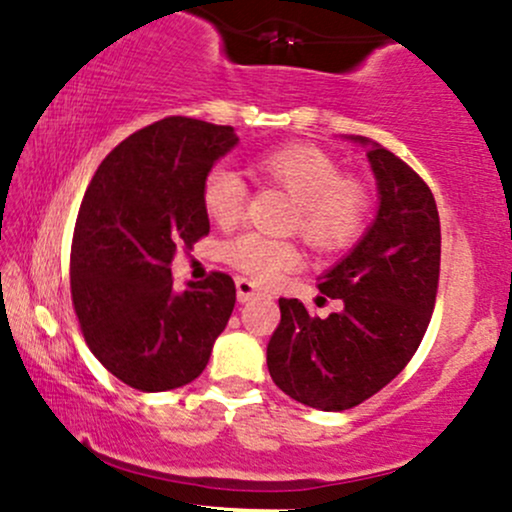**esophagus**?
I'll return each mask as SVG.
<instances>
[{"label":"esophagus","mask_w":512,"mask_h":512,"mask_svg":"<svg viewBox=\"0 0 512 512\" xmlns=\"http://www.w3.org/2000/svg\"><path fill=\"white\" fill-rule=\"evenodd\" d=\"M236 291H238L240 303H248V301H252V298L260 296V289H257L250 279H243V276H238L236 279Z\"/></svg>","instance_id":"34e87169"}]
</instances>
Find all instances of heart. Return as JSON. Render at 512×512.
I'll list each match as a JSON object with an SVG mask.
<instances>
[{
    "mask_svg": "<svg viewBox=\"0 0 512 512\" xmlns=\"http://www.w3.org/2000/svg\"><path fill=\"white\" fill-rule=\"evenodd\" d=\"M262 180L279 185L296 202L293 228L322 252L349 248L368 221L370 197L356 178H346L327 151L310 144H286L255 161ZM245 182L233 168L214 166L204 175L202 207L219 226L240 216ZM223 260L257 281H272L298 264V250L286 240L245 233L221 248Z\"/></svg>",
    "mask_w": 512,
    "mask_h": 512,
    "instance_id": "obj_1",
    "label": "heart"
}]
</instances>
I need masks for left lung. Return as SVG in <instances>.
<instances>
[{
  "label": "left lung",
  "mask_w": 512,
  "mask_h": 512,
  "mask_svg": "<svg viewBox=\"0 0 512 512\" xmlns=\"http://www.w3.org/2000/svg\"><path fill=\"white\" fill-rule=\"evenodd\" d=\"M346 139L368 149L378 211L317 284L342 310L315 317L298 298H279L281 322L267 344L276 387L322 411L356 407L402 373L431 322L440 274L433 192L385 146Z\"/></svg>",
  "instance_id": "8db88e82"
}]
</instances>
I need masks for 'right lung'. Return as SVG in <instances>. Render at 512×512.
I'll return each mask as SVG.
<instances>
[{
    "label": "right lung",
    "instance_id": "add662e5",
    "mask_svg": "<svg viewBox=\"0 0 512 512\" xmlns=\"http://www.w3.org/2000/svg\"><path fill=\"white\" fill-rule=\"evenodd\" d=\"M238 144L233 127L166 117L117 144L93 175L72 240V301L88 349L142 392L207 368L236 305L228 274L173 289L170 262L209 233L204 175Z\"/></svg>",
    "mask_w": 512,
    "mask_h": 512
}]
</instances>
